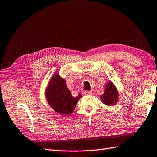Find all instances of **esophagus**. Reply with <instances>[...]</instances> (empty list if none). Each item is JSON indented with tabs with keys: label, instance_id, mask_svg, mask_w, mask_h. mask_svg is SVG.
<instances>
[{
	"label": "esophagus",
	"instance_id": "1",
	"mask_svg": "<svg viewBox=\"0 0 157 157\" xmlns=\"http://www.w3.org/2000/svg\"><path fill=\"white\" fill-rule=\"evenodd\" d=\"M91 92L90 91H84L83 92V95L84 96H89V95L91 94Z\"/></svg>",
	"mask_w": 157,
	"mask_h": 157
}]
</instances>
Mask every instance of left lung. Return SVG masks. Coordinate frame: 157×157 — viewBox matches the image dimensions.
Returning a JSON list of instances; mask_svg holds the SVG:
<instances>
[{
	"label": "left lung",
	"instance_id": "left-lung-1",
	"mask_svg": "<svg viewBox=\"0 0 157 157\" xmlns=\"http://www.w3.org/2000/svg\"><path fill=\"white\" fill-rule=\"evenodd\" d=\"M119 94L116 86L111 81L106 84L104 93L100 96V98L103 104L107 106L115 105L118 102Z\"/></svg>",
	"mask_w": 157,
	"mask_h": 157
}]
</instances>
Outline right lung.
Masks as SVG:
<instances>
[{"label":"right lung","instance_id":"obj_1","mask_svg":"<svg viewBox=\"0 0 157 157\" xmlns=\"http://www.w3.org/2000/svg\"><path fill=\"white\" fill-rule=\"evenodd\" d=\"M45 97L49 106L61 115H70L74 111L79 99L82 95L72 97L68 89L66 81L58 72L52 76L45 89Z\"/></svg>","mask_w":157,"mask_h":157}]
</instances>
